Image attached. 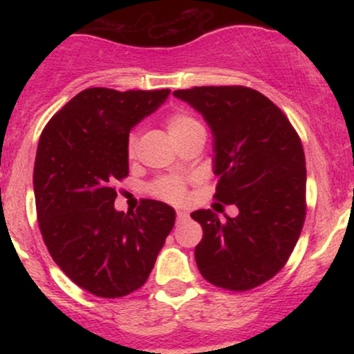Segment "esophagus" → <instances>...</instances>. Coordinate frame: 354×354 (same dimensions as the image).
<instances>
[{
	"label": "esophagus",
	"mask_w": 354,
	"mask_h": 354,
	"mask_svg": "<svg viewBox=\"0 0 354 354\" xmlns=\"http://www.w3.org/2000/svg\"><path fill=\"white\" fill-rule=\"evenodd\" d=\"M176 218H178V221H185V219L188 218V213H186V211L178 209V211H176Z\"/></svg>",
	"instance_id": "34e87169"
}]
</instances>
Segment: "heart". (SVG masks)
Listing matches in <instances>:
<instances>
[{
  "label": "heart",
  "instance_id": "b5f03b06",
  "mask_svg": "<svg viewBox=\"0 0 354 354\" xmlns=\"http://www.w3.org/2000/svg\"><path fill=\"white\" fill-rule=\"evenodd\" d=\"M165 124L166 129H168V135L178 145H181L183 141H188L198 135H205V128H203L201 121L194 115H191L189 111H186V109H176V111H173L171 115L166 118ZM136 146V133H129L128 140H126V154H128V158L135 156ZM149 189H151L154 196L161 198V200L169 203H180L185 200L186 180L180 176H173V174L161 176L151 183Z\"/></svg>",
  "mask_w": 354,
  "mask_h": 354
}]
</instances>
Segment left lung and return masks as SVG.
Here are the masks:
<instances>
[{"label":"left lung","instance_id":"1","mask_svg":"<svg viewBox=\"0 0 354 354\" xmlns=\"http://www.w3.org/2000/svg\"><path fill=\"white\" fill-rule=\"evenodd\" d=\"M205 116L214 136V200L238 206L219 221L211 209L191 218L203 228L194 258L203 278L248 291L281 271L306 218V163L298 133L271 100L246 86L173 91Z\"/></svg>","mask_w":354,"mask_h":354}]
</instances>
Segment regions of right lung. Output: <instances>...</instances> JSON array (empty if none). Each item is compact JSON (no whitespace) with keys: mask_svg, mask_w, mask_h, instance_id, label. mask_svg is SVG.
I'll use <instances>...</instances> for the list:
<instances>
[{"mask_svg":"<svg viewBox=\"0 0 354 354\" xmlns=\"http://www.w3.org/2000/svg\"><path fill=\"white\" fill-rule=\"evenodd\" d=\"M169 89L88 88L44 126L33 185L44 245L63 273L88 293L121 298L141 288L174 226L176 213L143 200L115 209V181L128 176L126 140Z\"/></svg>","mask_w":354,"mask_h":354,"instance_id":"right-lung-1","label":"right lung"}]
</instances>
